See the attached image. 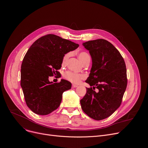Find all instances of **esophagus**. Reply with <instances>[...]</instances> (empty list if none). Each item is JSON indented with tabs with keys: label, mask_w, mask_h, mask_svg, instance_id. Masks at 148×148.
I'll return each mask as SVG.
<instances>
[{
	"label": "esophagus",
	"mask_w": 148,
	"mask_h": 148,
	"mask_svg": "<svg viewBox=\"0 0 148 148\" xmlns=\"http://www.w3.org/2000/svg\"><path fill=\"white\" fill-rule=\"evenodd\" d=\"M78 87V86L77 85H75V84H73V85H72V87L73 88H76V87Z\"/></svg>",
	"instance_id": "34e87169"
}]
</instances>
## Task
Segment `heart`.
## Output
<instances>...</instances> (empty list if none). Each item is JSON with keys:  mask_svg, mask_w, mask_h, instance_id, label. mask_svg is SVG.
<instances>
[{"mask_svg": "<svg viewBox=\"0 0 148 148\" xmlns=\"http://www.w3.org/2000/svg\"><path fill=\"white\" fill-rule=\"evenodd\" d=\"M70 56V53H67L65 54L62 59V65L65 66L67 64V62ZM78 56L80 61L83 63L85 62L88 59H90L89 54L86 51H80L78 54ZM63 77L66 79L74 83L78 84L81 80L86 78V75L84 74H79L71 71H67L63 74Z\"/></svg>", "mask_w": 148, "mask_h": 148, "instance_id": "heart-1", "label": "heart"}]
</instances>
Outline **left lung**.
I'll return each mask as SVG.
<instances>
[{
  "instance_id": "left-lung-1",
  "label": "left lung",
  "mask_w": 148,
  "mask_h": 148,
  "mask_svg": "<svg viewBox=\"0 0 148 148\" xmlns=\"http://www.w3.org/2000/svg\"><path fill=\"white\" fill-rule=\"evenodd\" d=\"M90 52L92 65L86 82L97 88H87V93L80 100L81 108L90 118L99 121L111 115L121 104L127 86L125 61L119 51L104 39L83 43Z\"/></svg>"
}]
</instances>
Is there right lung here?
Returning a JSON list of instances; mask_svg holds the SVG:
<instances>
[{"instance_id": "obj_1", "label": "right lung", "mask_w": 148, "mask_h": 148, "mask_svg": "<svg viewBox=\"0 0 148 148\" xmlns=\"http://www.w3.org/2000/svg\"><path fill=\"white\" fill-rule=\"evenodd\" d=\"M78 46L49 34L35 41L27 51L21 66L20 85L27 107L35 114L46 115L57 109L62 93L71 89L69 81L53 83L49 78L59 74L63 56Z\"/></svg>"}]
</instances>
